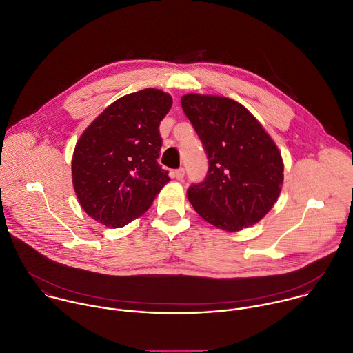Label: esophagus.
Returning a JSON list of instances; mask_svg holds the SVG:
<instances>
[{
  "label": "esophagus",
  "instance_id": "34e87169",
  "mask_svg": "<svg viewBox=\"0 0 353 353\" xmlns=\"http://www.w3.org/2000/svg\"><path fill=\"white\" fill-rule=\"evenodd\" d=\"M173 176H174L179 181H181V180L184 179V169H183V168H180V169L174 170V172H173Z\"/></svg>",
  "mask_w": 353,
  "mask_h": 353
}]
</instances>
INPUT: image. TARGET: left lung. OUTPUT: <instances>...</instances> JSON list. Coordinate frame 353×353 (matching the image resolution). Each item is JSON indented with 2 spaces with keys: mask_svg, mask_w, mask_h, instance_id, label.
I'll return each mask as SVG.
<instances>
[{
  "mask_svg": "<svg viewBox=\"0 0 353 353\" xmlns=\"http://www.w3.org/2000/svg\"><path fill=\"white\" fill-rule=\"evenodd\" d=\"M181 108L210 161L207 179L187 191L195 212L226 232L260 222L283 184V161L274 139L233 99L188 93Z\"/></svg>",
  "mask_w": 353,
  "mask_h": 353,
  "instance_id": "obj_1",
  "label": "left lung"
}]
</instances>
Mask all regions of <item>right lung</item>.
Instances as JSON below:
<instances>
[{"mask_svg": "<svg viewBox=\"0 0 353 353\" xmlns=\"http://www.w3.org/2000/svg\"><path fill=\"white\" fill-rule=\"evenodd\" d=\"M172 105L169 93L146 88L117 99L82 132L71 162L72 185L92 219L123 228L142 216L170 181L157 159L159 124Z\"/></svg>", "mask_w": 353, "mask_h": 353, "instance_id": "add662e5", "label": "right lung"}]
</instances>
